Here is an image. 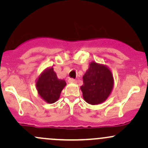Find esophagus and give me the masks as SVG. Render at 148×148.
I'll list each match as a JSON object with an SVG mask.
<instances>
[{
  "instance_id": "34e87169",
  "label": "esophagus",
  "mask_w": 148,
  "mask_h": 148,
  "mask_svg": "<svg viewBox=\"0 0 148 148\" xmlns=\"http://www.w3.org/2000/svg\"><path fill=\"white\" fill-rule=\"evenodd\" d=\"M68 82L69 83H76V81L74 79H68Z\"/></svg>"
}]
</instances>
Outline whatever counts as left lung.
I'll return each mask as SVG.
<instances>
[{"mask_svg":"<svg viewBox=\"0 0 148 148\" xmlns=\"http://www.w3.org/2000/svg\"><path fill=\"white\" fill-rule=\"evenodd\" d=\"M84 85L81 86L83 97L92 105L103 103L111 94L113 88V76L104 64L91 62L83 76Z\"/></svg>","mask_w":148,"mask_h":148,"instance_id":"obj_1","label":"left lung"}]
</instances>
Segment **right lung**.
<instances>
[{
    "label": "right lung",
    "mask_w": 148,
    "mask_h": 148,
    "mask_svg": "<svg viewBox=\"0 0 148 148\" xmlns=\"http://www.w3.org/2000/svg\"><path fill=\"white\" fill-rule=\"evenodd\" d=\"M66 86L64 80L58 79L53 67L46 69L36 81L37 90L46 102L53 103L59 99L62 89Z\"/></svg>",
    "instance_id": "1"
}]
</instances>
